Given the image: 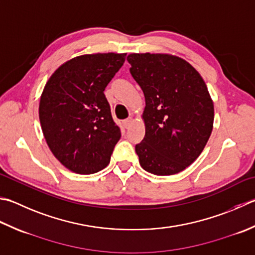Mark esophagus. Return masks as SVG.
<instances>
[{"label": "esophagus", "mask_w": 255, "mask_h": 255, "mask_svg": "<svg viewBox=\"0 0 255 255\" xmlns=\"http://www.w3.org/2000/svg\"><path fill=\"white\" fill-rule=\"evenodd\" d=\"M131 123H132V118H131V117L125 119V121H124V126H125V128H129V127H130Z\"/></svg>", "instance_id": "esophagus-1"}]
</instances>
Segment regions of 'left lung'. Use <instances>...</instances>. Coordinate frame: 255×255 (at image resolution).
Segmentation results:
<instances>
[{
  "label": "left lung",
  "mask_w": 255,
  "mask_h": 255,
  "mask_svg": "<svg viewBox=\"0 0 255 255\" xmlns=\"http://www.w3.org/2000/svg\"><path fill=\"white\" fill-rule=\"evenodd\" d=\"M127 61L146 99V133L134 147L140 166L157 176L180 172L200 156L212 131L207 85L190 64L171 55L130 54Z\"/></svg>",
  "instance_id": "8db88e82"
}]
</instances>
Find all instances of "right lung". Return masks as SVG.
<instances>
[{
  "instance_id": "add662e5",
  "label": "right lung",
  "mask_w": 255,
  "mask_h": 255,
  "mask_svg": "<svg viewBox=\"0 0 255 255\" xmlns=\"http://www.w3.org/2000/svg\"><path fill=\"white\" fill-rule=\"evenodd\" d=\"M126 54L82 55L63 64L44 87L39 122L49 149L73 172L91 174L108 166L121 128L105 88Z\"/></svg>"
}]
</instances>
